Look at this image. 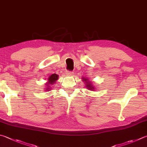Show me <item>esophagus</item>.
I'll return each instance as SVG.
<instances>
[{"label": "esophagus", "instance_id": "obj_1", "mask_svg": "<svg viewBox=\"0 0 147 147\" xmlns=\"http://www.w3.org/2000/svg\"><path fill=\"white\" fill-rule=\"evenodd\" d=\"M73 72L70 71H67L66 72V74H67L68 76H72V75H73Z\"/></svg>", "mask_w": 147, "mask_h": 147}]
</instances>
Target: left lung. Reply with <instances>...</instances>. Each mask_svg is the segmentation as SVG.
I'll list each match as a JSON object with an SVG mask.
<instances>
[{
  "label": "left lung",
  "mask_w": 147,
  "mask_h": 147,
  "mask_svg": "<svg viewBox=\"0 0 147 147\" xmlns=\"http://www.w3.org/2000/svg\"><path fill=\"white\" fill-rule=\"evenodd\" d=\"M82 80L83 81H84L85 82V86H86V87L89 90H94V86H93V85L91 84V82H90L89 80H88V78H85V77H84V78H82Z\"/></svg>",
  "instance_id": "obj_1"
}]
</instances>
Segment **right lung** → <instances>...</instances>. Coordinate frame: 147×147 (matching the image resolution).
<instances>
[{
  "instance_id": "1",
  "label": "right lung",
  "mask_w": 147,
  "mask_h": 147,
  "mask_svg": "<svg viewBox=\"0 0 147 147\" xmlns=\"http://www.w3.org/2000/svg\"><path fill=\"white\" fill-rule=\"evenodd\" d=\"M58 75L57 74H53L48 78V82L46 84V87H47L46 88V90H49L51 89V86L55 84L56 81L58 80Z\"/></svg>"
}]
</instances>
